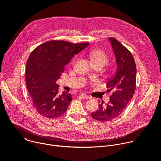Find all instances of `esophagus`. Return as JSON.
Returning a JSON list of instances; mask_svg holds the SVG:
<instances>
[{"mask_svg": "<svg viewBox=\"0 0 161 161\" xmlns=\"http://www.w3.org/2000/svg\"><path fill=\"white\" fill-rule=\"evenodd\" d=\"M80 97H81V98L84 99H90L91 98L90 97H89V96H86V95H85V94H81V95H80Z\"/></svg>", "mask_w": 161, "mask_h": 161, "instance_id": "esophagus-1", "label": "esophagus"}]
</instances>
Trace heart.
Segmentation results:
<instances>
[{
	"instance_id": "obj_1",
	"label": "heart",
	"mask_w": 161,
	"mask_h": 161,
	"mask_svg": "<svg viewBox=\"0 0 161 161\" xmlns=\"http://www.w3.org/2000/svg\"><path fill=\"white\" fill-rule=\"evenodd\" d=\"M88 56L94 67L99 66L103 67L108 63L109 60L108 55L103 50L99 49L92 50L89 52Z\"/></svg>"
}]
</instances>
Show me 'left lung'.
<instances>
[{"instance_id":"obj_1","label":"left lung","mask_w":161,"mask_h":161,"mask_svg":"<svg viewBox=\"0 0 161 161\" xmlns=\"http://www.w3.org/2000/svg\"><path fill=\"white\" fill-rule=\"evenodd\" d=\"M116 57L117 69L115 75L106 82L108 91L113 90L108 103H103L91 116L99 122H109L122 113L136 90V66L131 52L117 39L109 37Z\"/></svg>"}]
</instances>
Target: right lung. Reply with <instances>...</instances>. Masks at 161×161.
Listing matches in <instances>:
<instances>
[{
	"mask_svg": "<svg viewBox=\"0 0 161 161\" xmlns=\"http://www.w3.org/2000/svg\"><path fill=\"white\" fill-rule=\"evenodd\" d=\"M88 42L71 43L62 40H51L38 46L27 62L25 80L33 106L40 115L56 119L67 110L72 95H58L56 80L64 72V66Z\"/></svg>",
	"mask_w": 161,
	"mask_h": 161,
	"instance_id": "1",
	"label": "right lung"
}]
</instances>
